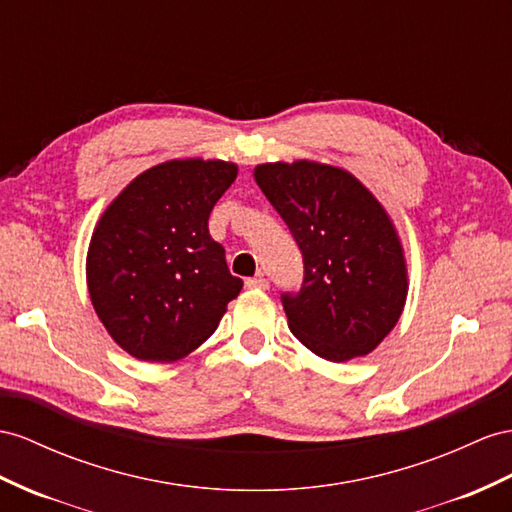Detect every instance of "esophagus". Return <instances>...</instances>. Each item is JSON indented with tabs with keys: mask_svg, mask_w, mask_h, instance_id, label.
<instances>
[{
	"mask_svg": "<svg viewBox=\"0 0 512 512\" xmlns=\"http://www.w3.org/2000/svg\"><path fill=\"white\" fill-rule=\"evenodd\" d=\"M246 287L248 290H268V281L264 274H257L253 279H246Z\"/></svg>",
	"mask_w": 512,
	"mask_h": 512,
	"instance_id": "34e87169",
	"label": "esophagus"
}]
</instances>
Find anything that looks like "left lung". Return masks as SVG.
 Here are the masks:
<instances>
[{
	"mask_svg": "<svg viewBox=\"0 0 512 512\" xmlns=\"http://www.w3.org/2000/svg\"><path fill=\"white\" fill-rule=\"evenodd\" d=\"M253 177L305 261L300 292L283 294L290 331L326 361L370 355L398 324L409 294L404 246L387 209L333 164L266 162Z\"/></svg>",
	"mask_w": 512,
	"mask_h": 512,
	"instance_id": "left-lung-1",
	"label": "left lung"
}]
</instances>
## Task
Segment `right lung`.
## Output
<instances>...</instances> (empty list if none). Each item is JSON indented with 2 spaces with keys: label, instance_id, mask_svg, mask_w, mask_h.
Listing matches in <instances>:
<instances>
[{
  "label": "right lung",
  "instance_id": "add662e5",
  "mask_svg": "<svg viewBox=\"0 0 512 512\" xmlns=\"http://www.w3.org/2000/svg\"><path fill=\"white\" fill-rule=\"evenodd\" d=\"M238 164L179 157L131 179L103 209L86 253L90 303L108 335L140 361L188 357L240 294L207 229Z\"/></svg>",
  "mask_w": 512,
  "mask_h": 512
}]
</instances>
